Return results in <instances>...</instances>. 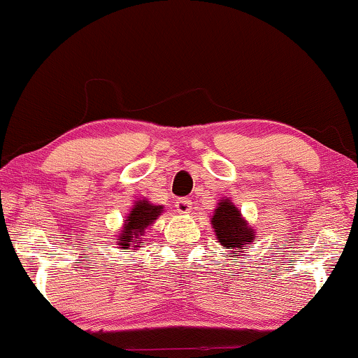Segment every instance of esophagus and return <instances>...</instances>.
<instances>
[{"instance_id":"34e87169","label":"esophagus","mask_w":358,"mask_h":358,"mask_svg":"<svg viewBox=\"0 0 358 358\" xmlns=\"http://www.w3.org/2000/svg\"><path fill=\"white\" fill-rule=\"evenodd\" d=\"M176 208H178L179 213L187 215L190 213V210H192V202H190L189 199H180L176 202Z\"/></svg>"}]
</instances>
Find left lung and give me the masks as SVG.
I'll use <instances>...</instances> for the list:
<instances>
[{
    "label": "left lung",
    "mask_w": 358,
    "mask_h": 358,
    "mask_svg": "<svg viewBox=\"0 0 358 358\" xmlns=\"http://www.w3.org/2000/svg\"><path fill=\"white\" fill-rule=\"evenodd\" d=\"M210 223H212L218 243L229 251V257H238L239 254L243 256L248 244H251L256 238V229L248 223L236 205L227 197L217 203V208L210 217Z\"/></svg>",
    "instance_id": "left-lung-1"
}]
</instances>
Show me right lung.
Listing matches in <instances>:
<instances>
[{"mask_svg": "<svg viewBox=\"0 0 358 358\" xmlns=\"http://www.w3.org/2000/svg\"><path fill=\"white\" fill-rule=\"evenodd\" d=\"M163 208V205L151 203L148 199L136 200L130 213L124 220V227L117 234V246L120 249H138L140 244L145 241V234L153 227L159 215L164 212Z\"/></svg>", "mask_w": 358, "mask_h": 358, "instance_id": "right-lung-1", "label": "right lung"}]
</instances>
